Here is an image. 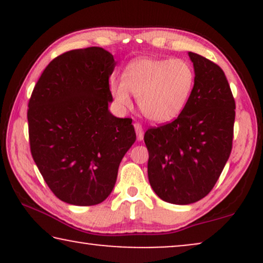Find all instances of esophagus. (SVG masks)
<instances>
[{"instance_id": "obj_1", "label": "esophagus", "mask_w": 263, "mask_h": 263, "mask_svg": "<svg viewBox=\"0 0 263 263\" xmlns=\"http://www.w3.org/2000/svg\"><path fill=\"white\" fill-rule=\"evenodd\" d=\"M134 128H135V133H136V138H138V140H142L143 139V129H142L141 123L136 122V123H134Z\"/></svg>"}]
</instances>
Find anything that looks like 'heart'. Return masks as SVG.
I'll use <instances>...</instances> for the list:
<instances>
[{
    "mask_svg": "<svg viewBox=\"0 0 263 263\" xmlns=\"http://www.w3.org/2000/svg\"><path fill=\"white\" fill-rule=\"evenodd\" d=\"M194 84L195 71L185 60L141 59L128 64L123 80L111 79L110 91L122 107L132 105L133 93L143 116L164 123L182 112Z\"/></svg>",
    "mask_w": 263,
    "mask_h": 263,
    "instance_id": "b5f03b06",
    "label": "heart"
}]
</instances>
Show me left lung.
Masks as SVG:
<instances>
[{
    "label": "left lung",
    "mask_w": 263,
    "mask_h": 263,
    "mask_svg": "<svg viewBox=\"0 0 263 263\" xmlns=\"http://www.w3.org/2000/svg\"><path fill=\"white\" fill-rule=\"evenodd\" d=\"M195 70L192 96L170 123L147 129L149 184L166 202L189 204L208 195L232 149L236 103L218 64L189 52Z\"/></svg>",
    "instance_id": "1"
}]
</instances>
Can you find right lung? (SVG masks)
I'll list each match as a JSON object with an SVG mask.
<instances>
[{
  "label": "right lung",
  "mask_w": 263,
  "mask_h": 263,
  "mask_svg": "<svg viewBox=\"0 0 263 263\" xmlns=\"http://www.w3.org/2000/svg\"><path fill=\"white\" fill-rule=\"evenodd\" d=\"M115 66L114 56L103 48L70 50L46 66L28 100L32 158L63 202H103L135 142L132 118H117L107 110Z\"/></svg>",
  "instance_id": "add662e5"
}]
</instances>
